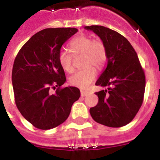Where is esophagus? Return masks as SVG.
<instances>
[{"label": "esophagus", "mask_w": 160, "mask_h": 160, "mask_svg": "<svg viewBox=\"0 0 160 160\" xmlns=\"http://www.w3.org/2000/svg\"><path fill=\"white\" fill-rule=\"evenodd\" d=\"M88 93V91H85V90H81L80 91V94H81V96L82 97H84V96H86L87 94Z\"/></svg>", "instance_id": "34e87169"}]
</instances>
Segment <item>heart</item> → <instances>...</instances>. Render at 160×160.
<instances>
[{
	"label": "heart",
	"mask_w": 160,
	"mask_h": 160,
	"mask_svg": "<svg viewBox=\"0 0 160 160\" xmlns=\"http://www.w3.org/2000/svg\"><path fill=\"white\" fill-rule=\"evenodd\" d=\"M71 53L62 50L58 55L61 68L68 73L74 71L73 57L82 56L81 66L84 67L76 72L69 79L70 84L80 88L88 87L97 76V68H101L107 58L105 44L100 39H92L87 35H80L73 39L69 45Z\"/></svg>",
	"instance_id": "1"
}]
</instances>
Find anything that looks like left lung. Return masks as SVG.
Returning a JSON list of instances; mask_svg holds the SVG:
<instances>
[{
	"label": "left lung",
	"instance_id": "left-lung-1",
	"mask_svg": "<svg viewBox=\"0 0 160 160\" xmlns=\"http://www.w3.org/2000/svg\"><path fill=\"white\" fill-rule=\"evenodd\" d=\"M105 44L107 66L96 85L107 89L97 92L98 102L89 110L97 123L119 128L136 116L143 102L146 76L138 54L129 41L115 31L103 26L85 27Z\"/></svg>",
	"mask_w": 160,
	"mask_h": 160
}]
</instances>
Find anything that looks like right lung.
<instances>
[{
    "instance_id": "1",
    "label": "right lung",
    "mask_w": 160,
    "mask_h": 160,
    "mask_svg": "<svg viewBox=\"0 0 160 160\" xmlns=\"http://www.w3.org/2000/svg\"><path fill=\"white\" fill-rule=\"evenodd\" d=\"M77 32L74 28L40 31L24 44L14 59L12 84L15 104L39 129H51L63 123L80 97L76 87L61 88L67 79L58 61L62 45ZM57 87L51 94V88Z\"/></svg>"
}]
</instances>
